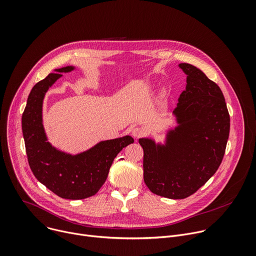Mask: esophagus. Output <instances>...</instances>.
Returning <instances> with one entry per match:
<instances>
[{
    "instance_id": "1",
    "label": "esophagus",
    "mask_w": 256,
    "mask_h": 256,
    "mask_svg": "<svg viewBox=\"0 0 256 256\" xmlns=\"http://www.w3.org/2000/svg\"><path fill=\"white\" fill-rule=\"evenodd\" d=\"M144 130L140 128H134L132 130V136L136 138H140L142 136H144Z\"/></svg>"
}]
</instances>
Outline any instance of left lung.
<instances>
[{
	"instance_id": "left-lung-1",
	"label": "left lung",
	"mask_w": 256,
	"mask_h": 256,
	"mask_svg": "<svg viewBox=\"0 0 256 256\" xmlns=\"http://www.w3.org/2000/svg\"><path fill=\"white\" fill-rule=\"evenodd\" d=\"M186 87L173 112L177 126L165 144L138 140L144 150V181L155 194L182 200L194 194L220 166L229 138L230 116L224 95L196 66L182 62Z\"/></svg>"
}]
</instances>
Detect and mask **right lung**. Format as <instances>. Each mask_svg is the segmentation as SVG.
<instances>
[{"label":"right lung","mask_w":256,"mask_h":256,"mask_svg":"<svg viewBox=\"0 0 256 256\" xmlns=\"http://www.w3.org/2000/svg\"><path fill=\"white\" fill-rule=\"evenodd\" d=\"M75 66L56 68L36 84L22 114V132L28 163L34 176L50 190L66 200H83L94 196L105 182L118 154L134 142L130 136L106 140L77 155L52 147L42 124V104L48 90Z\"/></svg>","instance_id":"1"}]
</instances>
